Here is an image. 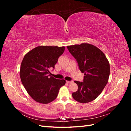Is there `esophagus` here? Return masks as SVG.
<instances>
[{
  "mask_svg": "<svg viewBox=\"0 0 131 131\" xmlns=\"http://www.w3.org/2000/svg\"><path fill=\"white\" fill-rule=\"evenodd\" d=\"M67 82L68 83V84H71V83L73 82V81H67Z\"/></svg>",
  "mask_w": 131,
  "mask_h": 131,
  "instance_id": "esophagus-1",
  "label": "esophagus"
}]
</instances>
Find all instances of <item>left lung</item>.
I'll return each instance as SVG.
<instances>
[{
	"mask_svg": "<svg viewBox=\"0 0 131 131\" xmlns=\"http://www.w3.org/2000/svg\"><path fill=\"white\" fill-rule=\"evenodd\" d=\"M67 47L77 60L79 69L85 75L83 81H74L78 90L72 93L73 98L81 103L94 100L108 81L110 64L108 59L100 49L89 43Z\"/></svg>",
	"mask_w": 131,
	"mask_h": 131,
	"instance_id": "left-lung-1",
	"label": "left lung"
}]
</instances>
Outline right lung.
Instances as JSON below:
<instances>
[{"mask_svg": "<svg viewBox=\"0 0 131 131\" xmlns=\"http://www.w3.org/2000/svg\"><path fill=\"white\" fill-rule=\"evenodd\" d=\"M64 50V46H39L23 58L19 73L21 80L27 92L36 102L42 104L52 102L61 87L65 85L66 80L50 75V70L54 68Z\"/></svg>", "mask_w": 131, "mask_h": 131, "instance_id": "obj_1", "label": "right lung"}]
</instances>
